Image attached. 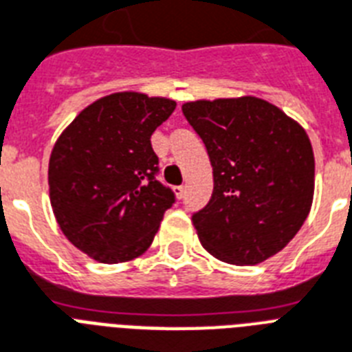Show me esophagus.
Wrapping results in <instances>:
<instances>
[{"instance_id":"34e87169","label":"esophagus","mask_w":352,"mask_h":352,"mask_svg":"<svg viewBox=\"0 0 352 352\" xmlns=\"http://www.w3.org/2000/svg\"><path fill=\"white\" fill-rule=\"evenodd\" d=\"M176 196H178V198H184L185 196V185H179V187H176Z\"/></svg>"}]
</instances>
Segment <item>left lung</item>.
Wrapping results in <instances>:
<instances>
[{
  "label": "left lung",
  "instance_id": "obj_1",
  "mask_svg": "<svg viewBox=\"0 0 352 352\" xmlns=\"http://www.w3.org/2000/svg\"><path fill=\"white\" fill-rule=\"evenodd\" d=\"M204 140L214 176L209 204L192 225L205 251L256 265L296 236L313 205L314 154L307 132L254 96L184 103Z\"/></svg>",
  "mask_w": 352,
  "mask_h": 352
}]
</instances>
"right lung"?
Listing matches in <instances>:
<instances>
[{
  "label": "right lung",
  "instance_id": "1",
  "mask_svg": "<svg viewBox=\"0 0 352 352\" xmlns=\"http://www.w3.org/2000/svg\"><path fill=\"white\" fill-rule=\"evenodd\" d=\"M174 109L168 98L116 92L83 109L58 138L49 162L50 205L67 240L96 261L143 254L176 201L156 179L151 145Z\"/></svg>",
  "mask_w": 352,
  "mask_h": 352
}]
</instances>
